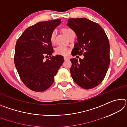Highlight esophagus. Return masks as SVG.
Returning a JSON list of instances; mask_svg holds the SVG:
<instances>
[{
	"label": "esophagus",
	"mask_w": 127,
	"mask_h": 127,
	"mask_svg": "<svg viewBox=\"0 0 127 127\" xmlns=\"http://www.w3.org/2000/svg\"><path fill=\"white\" fill-rule=\"evenodd\" d=\"M64 59L65 60V61H67V60H69V58L67 57H64Z\"/></svg>",
	"instance_id": "esophagus-1"
}]
</instances>
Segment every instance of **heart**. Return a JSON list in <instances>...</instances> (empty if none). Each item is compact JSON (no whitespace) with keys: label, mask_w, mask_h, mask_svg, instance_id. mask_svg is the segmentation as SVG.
<instances>
[{"label":"heart","mask_w":127,"mask_h":127,"mask_svg":"<svg viewBox=\"0 0 127 127\" xmlns=\"http://www.w3.org/2000/svg\"><path fill=\"white\" fill-rule=\"evenodd\" d=\"M62 31L63 32V33L65 34L66 36H68L70 32H72V31H73V30L68 27H64L62 29ZM55 36H56V31H53L51 32L50 36V39L51 42L54 43L55 41ZM55 52L57 53L58 54L60 55H66L68 54L69 50L65 46H59L55 49Z\"/></svg>","instance_id":"heart-1"}]
</instances>
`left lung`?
Segmentation results:
<instances>
[{"mask_svg":"<svg viewBox=\"0 0 127 127\" xmlns=\"http://www.w3.org/2000/svg\"><path fill=\"white\" fill-rule=\"evenodd\" d=\"M67 25L77 36L73 56H84L79 61L70 59V74L73 81L84 89H91L104 79L110 64V44L104 29L85 18H70Z\"/></svg>","mask_w":127,"mask_h":127,"instance_id":"obj_1","label":"left lung"}]
</instances>
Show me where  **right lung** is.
<instances>
[{
  "label": "right lung",
  "mask_w": 127,
  "mask_h": 127,
  "mask_svg": "<svg viewBox=\"0 0 127 127\" xmlns=\"http://www.w3.org/2000/svg\"><path fill=\"white\" fill-rule=\"evenodd\" d=\"M61 23V19L38 22L28 27L17 41L15 66L23 83L33 91H44L50 87L64 62L63 56H52L50 39ZM48 57L50 58L44 59Z\"/></svg>",
  "instance_id": "right-lung-1"
}]
</instances>
